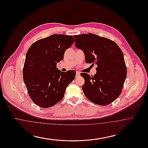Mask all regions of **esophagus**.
I'll return each instance as SVG.
<instances>
[{
	"label": "esophagus",
	"instance_id": "obj_1",
	"mask_svg": "<svg viewBox=\"0 0 148 148\" xmlns=\"http://www.w3.org/2000/svg\"><path fill=\"white\" fill-rule=\"evenodd\" d=\"M80 73L79 72V71H77V73H76V77H78L80 76Z\"/></svg>",
	"mask_w": 148,
	"mask_h": 148
}]
</instances>
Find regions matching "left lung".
I'll list each match as a JSON object with an SVG mask.
<instances>
[{
	"mask_svg": "<svg viewBox=\"0 0 148 148\" xmlns=\"http://www.w3.org/2000/svg\"><path fill=\"white\" fill-rule=\"evenodd\" d=\"M75 45L84 53L86 63L97 64V73H82V89L86 97L94 104L106 106L121 94L127 77L123 53L112 40L94 34L74 35Z\"/></svg>",
	"mask_w": 148,
	"mask_h": 148,
	"instance_id": "1",
	"label": "left lung"
}]
</instances>
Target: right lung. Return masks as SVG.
Listing matches in <instances>:
<instances>
[{"label":"right lung","mask_w":148,"mask_h":148,"mask_svg":"<svg viewBox=\"0 0 148 148\" xmlns=\"http://www.w3.org/2000/svg\"><path fill=\"white\" fill-rule=\"evenodd\" d=\"M74 41L71 35L53 34L37 40L29 48L23 67V80L36 105L47 108L63 98L76 72L61 71L56 64L63 59L65 50Z\"/></svg>","instance_id":"add662e5"}]
</instances>
